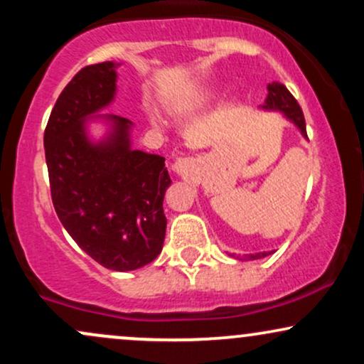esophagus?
Wrapping results in <instances>:
<instances>
[{
    "label": "esophagus",
    "instance_id": "esophagus-1",
    "mask_svg": "<svg viewBox=\"0 0 364 364\" xmlns=\"http://www.w3.org/2000/svg\"><path fill=\"white\" fill-rule=\"evenodd\" d=\"M173 169H174V173H178V174L186 173L188 159H178V161L173 164Z\"/></svg>",
    "mask_w": 364,
    "mask_h": 364
}]
</instances>
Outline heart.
<instances>
[{"label": "heart", "mask_w": 364, "mask_h": 364, "mask_svg": "<svg viewBox=\"0 0 364 364\" xmlns=\"http://www.w3.org/2000/svg\"><path fill=\"white\" fill-rule=\"evenodd\" d=\"M150 119H152V123H154V124H159V123H161V119H159L156 114H152V116H150Z\"/></svg>", "instance_id": "obj_1"}]
</instances>
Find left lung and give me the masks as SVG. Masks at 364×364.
Returning a JSON list of instances; mask_svg holds the SVG:
<instances>
[{
  "mask_svg": "<svg viewBox=\"0 0 364 364\" xmlns=\"http://www.w3.org/2000/svg\"><path fill=\"white\" fill-rule=\"evenodd\" d=\"M267 90H269V94H267L265 102L262 104L260 109L281 112V114H284V118L289 119L291 123L294 124L299 132H301V135L304 136V139H308L306 124H304V116H303L301 107H299L298 101L292 97L291 92L286 89V85H282V83H279V82H272L267 85ZM270 253L272 252H262V253L250 255V257H245V258H248V260H258V258L269 257ZM231 257L240 258V257H236L235 253H232Z\"/></svg>",
  "mask_w": 364,
  "mask_h": 364,
  "instance_id": "obj_1",
  "label": "left lung"
}]
</instances>
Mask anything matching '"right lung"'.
I'll return each mask as SVG.
<instances>
[{
    "mask_svg": "<svg viewBox=\"0 0 364 364\" xmlns=\"http://www.w3.org/2000/svg\"><path fill=\"white\" fill-rule=\"evenodd\" d=\"M119 63L82 68L54 104L44 132L53 205L95 262L129 272L156 260L166 236L164 157L132 147L133 123L101 114L116 97ZM105 127L101 137L90 123Z\"/></svg>",
    "mask_w": 364,
    "mask_h": 364,
    "instance_id": "obj_1",
    "label": "right lung"
}]
</instances>
